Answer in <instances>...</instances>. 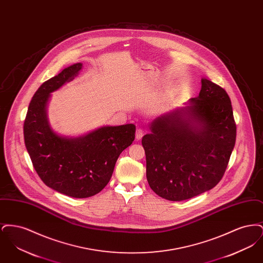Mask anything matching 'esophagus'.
Here are the masks:
<instances>
[{
  "label": "esophagus",
  "mask_w": 263,
  "mask_h": 263,
  "mask_svg": "<svg viewBox=\"0 0 263 263\" xmlns=\"http://www.w3.org/2000/svg\"><path fill=\"white\" fill-rule=\"evenodd\" d=\"M144 134H145L144 129H142V128H138L137 130H136V139H137V140L142 139V137L144 136Z\"/></svg>",
  "instance_id": "esophagus-1"
}]
</instances>
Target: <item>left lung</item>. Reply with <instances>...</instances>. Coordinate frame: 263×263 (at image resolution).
Segmentation results:
<instances>
[{"mask_svg":"<svg viewBox=\"0 0 263 263\" xmlns=\"http://www.w3.org/2000/svg\"><path fill=\"white\" fill-rule=\"evenodd\" d=\"M201 83L190 106L158 117L142 139L149 185L167 200L215 187L235 147L237 126L227 91L207 79Z\"/></svg>","mask_w":263,"mask_h":263,"instance_id":"1","label":"left lung"}]
</instances>
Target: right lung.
<instances>
[{
    "mask_svg": "<svg viewBox=\"0 0 263 263\" xmlns=\"http://www.w3.org/2000/svg\"><path fill=\"white\" fill-rule=\"evenodd\" d=\"M77 63L44 82L30 100L24 137L35 172L49 187L71 197L96 195L111 178L115 163L135 139L134 124L106 126L79 138H65L51 129L46 116L50 92L79 75Z\"/></svg>",
    "mask_w": 263,
    "mask_h": 263,
    "instance_id": "right-lung-1",
    "label": "right lung"
}]
</instances>
